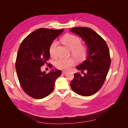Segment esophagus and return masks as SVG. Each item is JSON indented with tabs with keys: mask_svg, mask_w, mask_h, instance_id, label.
Masks as SVG:
<instances>
[{
	"mask_svg": "<svg viewBox=\"0 0 128 128\" xmlns=\"http://www.w3.org/2000/svg\"><path fill=\"white\" fill-rule=\"evenodd\" d=\"M62 74H66V73H67V71H66V70H64V71H62Z\"/></svg>",
	"mask_w": 128,
	"mask_h": 128,
	"instance_id": "34e87169",
	"label": "esophagus"
}]
</instances>
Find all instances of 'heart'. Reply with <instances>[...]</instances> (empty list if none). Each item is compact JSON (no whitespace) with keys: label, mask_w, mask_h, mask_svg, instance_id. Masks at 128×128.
I'll list each match as a JSON object with an SVG mask.
<instances>
[{"label":"heart","mask_w":128,"mask_h":128,"mask_svg":"<svg viewBox=\"0 0 128 128\" xmlns=\"http://www.w3.org/2000/svg\"><path fill=\"white\" fill-rule=\"evenodd\" d=\"M63 44L71 51L72 55L78 61L83 60L87 54V49L81 45L82 41L78 37L72 34L65 36L61 40ZM58 42L54 40L50 45L49 52L52 57L56 56V48ZM75 60L72 58H60L55 62L56 67L61 70H68L74 64Z\"/></svg>","instance_id":"obj_1"}]
</instances>
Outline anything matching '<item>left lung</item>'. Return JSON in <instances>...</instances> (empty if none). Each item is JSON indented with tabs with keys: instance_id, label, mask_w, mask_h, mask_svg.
<instances>
[{
	"instance_id": "1",
	"label": "left lung",
	"mask_w": 128,
	"mask_h": 128,
	"mask_svg": "<svg viewBox=\"0 0 128 128\" xmlns=\"http://www.w3.org/2000/svg\"><path fill=\"white\" fill-rule=\"evenodd\" d=\"M70 32L80 37L87 47L86 60L76 67L86 70L84 76L75 73L70 83L72 91L82 96H90L99 91L105 80L110 65V51L106 42L94 30L86 27H75Z\"/></svg>"
}]
</instances>
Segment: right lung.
<instances>
[{
	"instance_id": "obj_1",
	"label": "right lung",
	"mask_w": 128,
	"mask_h": 128,
	"mask_svg": "<svg viewBox=\"0 0 128 128\" xmlns=\"http://www.w3.org/2000/svg\"><path fill=\"white\" fill-rule=\"evenodd\" d=\"M63 32L64 29H38L21 42L15 68L22 89L31 97L40 99L48 96L53 90L56 80L61 75V71L56 69L46 74L40 67L50 59L51 43ZM50 67H52L51 64Z\"/></svg>"
}]
</instances>
